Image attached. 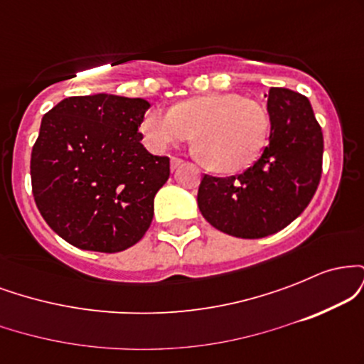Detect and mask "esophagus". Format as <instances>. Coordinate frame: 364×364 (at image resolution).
<instances>
[{"label": "esophagus", "instance_id": "1", "mask_svg": "<svg viewBox=\"0 0 364 364\" xmlns=\"http://www.w3.org/2000/svg\"><path fill=\"white\" fill-rule=\"evenodd\" d=\"M183 162H185V161H183V159H179V157H173V159H171V169H178L179 168V166H181L183 164Z\"/></svg>", "mask_w": 364, "mask_h": 364}]
</instances>
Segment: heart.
Wrapping results in <instances>:
<instances>
[{
  "instance_id": "obj_1",
  "label": "heart",
  "mask_w": 364,
  "mask_h": 364,
  "mask_svg": "<svg viewBox=\"0 0 364 364\" xmlns=\"http://www.w3.org/2000/svg\"><path fill=\"white\" fill-rule=\"evenodd\" d=\"M140 132L154 150L190 141L200 161L215 173L248 168L267 145L270 116L260 102L237 94H207L176 104L173 111L150 109Z\"/></svg>"
}]
</instances>
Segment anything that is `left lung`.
Here are the masks:
<instances>
[{
	"instance_id": "1",
	"label": "left lung",
	"mask_w": 364,
	"mask_h": 364,
	"mask_svg": "<svg viewBox=\"0 0 364 364\" xmlns=\"http://www.w3.org/2000/svg\"><path fill=\"white\" fill-rule=\"evenodd\" d=\"M269 145L237 176L202 178L198 208L215 229L243 240L275 235L311 202L321 178L323 135L306 97L272 87Z\"/></svg>"
}]
</instances>
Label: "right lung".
<instances>
[{"label":"right lung","instance_id":"obj_1","mask_svg":"<svg viewBox=\"0 0 364 364\" xmlns=\"http://www.w3.org/2000/svg\"><path fill=\"white\" fill-rule=\"evenodd\" d=\"M145 99H63L44 114L31 156L32 195L49 228L80 250L116 253L144 237L169 157L140 144Z\"/></svg>","mask_w":364,"mask_h":364}]
</instances>
